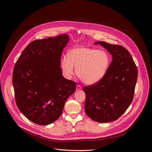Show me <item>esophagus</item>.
Wrapping results in <instances>:
<instances>
[{
    "label": "esophagus",
    "instance_id": "obj_1",
    "mask_svg": "<svg viewBox=\"0 0 152 152\" xmlns=\"http://www.w3.org/2000/svg\"><path fill=\"white\" fill-rule=\"evenodd\" d=\"M81 89H82V87H81V86L77 85V86H76V91H79V90H81Z\"/></svg>",
    "mask_w": 152,
    "mask_h": 152
}]
</instances>
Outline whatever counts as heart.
Segmentation results:
<instances>
[{
  "instance_id": "heart-1",
  "label": "heart",
  "mask_w": 152,
  "mask_h": 152,
  "mask_svg": "<svg viewBox=\"0 0 152 152\" xmlns=\"http://www.w3.org/2000/svg\"><path fill=\"white\" fill-rule=\"evenodd\" d=\"M109 54L105 50L79 47L71 49L68 57L62 56L60 66L66 78L71 79L76 68L77 75L86 84L93 85L104 77L110 65Z\"/></svg>"
}]
</instances>
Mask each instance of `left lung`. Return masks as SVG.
I'll list each match as a JSON object with an SVG mask.
<instances>
[{
  "label": "left lung",
  "mask_w": 152,
  "mask_h": 152,
  "mask_svg": "<svg viewBox=\"0 0 152 152\" xmlns=\"http://www.w3.org/2000/svg\"><path fill=\"white\" fill-rule=\"evenodd\" d=\"M112 55L105 76L97 84L84 87L85 111L92 120L108 123L118 119L133 100L137 69L126 49L121 45L96 42Z\"/></svg>",
  "instance_id": "left-lung-1"
}]
</instances>
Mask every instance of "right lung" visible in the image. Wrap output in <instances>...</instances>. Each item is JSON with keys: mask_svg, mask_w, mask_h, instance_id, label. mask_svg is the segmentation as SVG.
<instances>
[{"mask_svg": "<svg viewBox=\"0 0 152 152\" xmlns=\"http://www.w3.org/2000/svg\"><path fill=\"white\" fill-rule=\"evenodd\" d=\"M69 36L31 42L16 62L12 82L18 109L29 120L50 124L60 117L66 100L76 91L75 82L62 75L60 59Z\"/></svg>", "mask_w": 152, "mask_h": 152, "instance_id": "1", "label": "right lung"}]
</instances>
